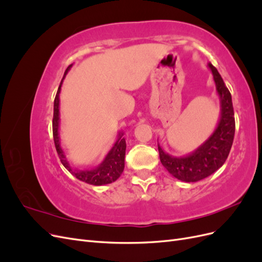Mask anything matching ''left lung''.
Segmentation results:
<instances>
[{"instance_id": "left-lung-1", "label": "left lung", "mask_w": 262, "mask_h": 262, "mask_svg": "<svg viewBox=\"0 0 262 262\" xmlns=\"http://www.w3.org/2000/svg\"><path fill=\"white\" fill-rule=\"evenodd\" d=\"M221 98V119L216 130L195 152L186 157L166 154L158 144L161 163L169 173L186 182H195L209 177L222 167L229 154L235 136V118L232 96L215 67L209 63Z\"/></svg>"}]
</instances>
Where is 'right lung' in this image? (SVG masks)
Returning a JSON list of instances; mask_svg holds the SVG:
<instances>
[{
  "instance_id": "obj_1",
  "label": "right lung",
  "mask_w": 262,
  "mask_h": 262,
  "mask_svg": "<svg viewBox=\"0 0 262 262\" xmlns=\"http://www.w3.org/2000/svg\"><path fill=\"white\" fill-rule=\"evenodd\" d=\"M72 67L70 66L66 73H68L69 69ZM63 76V78H64ZM63 81V80H62ZM62 81L59 85V89L57 92V95H55L54 98V105H53V119H52V132H53V141H54V145L55 149H57V153L59 155L60 161L62 165L72 173L73 176H75L78 180L84 181L86 184L94 185V186H102V185H107V184H112V182L116 181L120 175L122 173L124 169V156H125V140L122 138V133L119 136L118 141L116 142V144L112 148V150L108 153L106 158L104 160L98 167L95 169L91 170H72V168L69 166V163L67 161V158L64 156V153L60 146V138H59V94L61 91V85Z\"/></svg>"
}]
</instances>
